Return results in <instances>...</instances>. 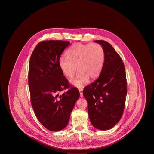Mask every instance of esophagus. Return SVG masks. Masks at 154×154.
<instances>
[{"mask_svg":"<svg viewBox=\"0 0 154 154\" xmlns=\"http://www.w3.org/2000/svg\"><path fill=\"white\" fill-rule=\"evenodd\" d=\"M79 92H80V97H82L83 96V90H82V88H79Z\"/></svg>","mask_w":154,"mask_h":154,"instance_id":"34e87169","label":"esophagus"}]
</instances>
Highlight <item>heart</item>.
<instances>
[{"mask_svg":"<svg viewBox=\"0 0 154 154\" xmlns=\"http://www.w3.org/2000/svg\"><path fill=\"white\" fill-rule=\"evenodd\" d=\"M66 57L58 61L60 69L68 78H72L78 68L79 73L71 83L77 88L84 86L89 80L97 77L103 66L105 51L98 43H76L66 52Z\"/></svg>","mask_w":154,"mask_h":154,"instance_id":"1","label":"heart"}]
</instances>
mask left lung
<instances>
[{"instance_id":"left-lung-1","label":"left lung","mask_w":154,"mask_h":154,"mask_svg":"<svg viewBox=\"0 0 154 154\" xmlns=\"http://www.w3.org/2000/svg\"><path fill=\"white\" fill-rule=\"evenodd\" d=\"M105 51V61L97 79L84 88L92 125L102 130L114 127L124 110L127 85L124 64L113 46L103 40H96Z\"/></svg>"}]
</instances>
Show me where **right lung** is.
Here are the masks:
<instances>
[{"label": "right lung", "mask_w": 154, "mask_h": 154, "mask_svg": "<svg viewBox=\"0 0 154 154\" xmlns=\"http://www.w3.org/2000/svg\"><path fill=\"white\" fill-rule=\"evenodd\" d=\"M70 44L61 40L42 41L33 50L29 61L28 81L34 113L49 130L66 127L74 105L80 96L60 69L58 61ZM65 89L61 95L60 92Z\"/></svg>", "instance_id": "1"}]
</instances>
